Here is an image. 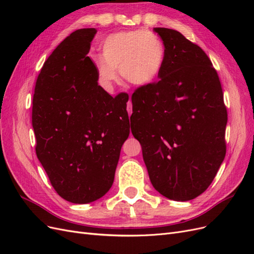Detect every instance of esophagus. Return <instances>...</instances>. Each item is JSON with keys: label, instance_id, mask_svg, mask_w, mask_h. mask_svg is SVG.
<instances>
[{"label": "esophagus", "instance_id": "esophagus-1", "mask_svg": "<svg viewBox=\"0 0 254 254\" xmlns=\"http://www.w3.org/2000/svg\"><path fill=\"white\" fill-rule=\"evenodd\" d=\"M127 111H128V114L130 117V114L132 113V105H131V102H130V98H129V102L127 104Z\"/></svg>", "mask_w": 254, "mask_h": 254}]
</instances>
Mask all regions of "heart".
Returning a JSON list of instances; mask_svg holds the SVG:
<instances>
[{
	"label": "heart",
	"mask_w": 254,
	"mask_h": 254,
	"mask_svg": "<svg viewBox=\"0 0 254 254\" xmlns=\"http://www.w3.org/2000/svg\"><path fill=\"white\" fill-rule=\"evenodd\" d=\"M164 59L165 48L160 37L147 29H135L107 37L102 57H95L94 64L98 80L106 88L117 79V70L126 82L145 86L157 78Z\"/></svg>",
	"instance_id": "obj_1"
}]
</instances>
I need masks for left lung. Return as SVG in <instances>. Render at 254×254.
I'll return each instance as SVG.
<instances>
[{"instance_id": "left-lung-1", "label": "left lung", "mask_w": 254, "mask_h": 254, "mask_svg": "<svg viewBox=\"0 0 254 254\" xmlns=\"http://www.w3.org/2000/svg\"><path fill=\"white\" fill-rule=\"evenodd\" d=\"M165 48L159 80L131 96V132L161 195L191 200L210 187L226 156L227 108L218 74L197 44L155 27Z\"/></svg>"}]
</instances>
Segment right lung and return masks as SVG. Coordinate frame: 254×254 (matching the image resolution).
Instances as JSON below:
<instances>
[{"label":"right lung","instance_id":"right-lung-1","mask_svg":"<svg viewBox=\"0 0 254 254\" xmlns=\"http://www.w3.org/2000/svg\"><path fill=\"white\" fill-rule=\"evenodd\" d=\"M96 32L75 30L54 50L33 97L37 157L57 194L79 204L110 190L130 132L128 94L112 97L98 86L95 64L87 56Z\"/></svg>","mask_w":254,"mask_h":254}]
</instances>
